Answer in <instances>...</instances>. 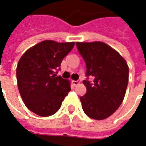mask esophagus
Returning a JSON list of instances; mask_svg holds the SVG:
<instances>
[{
	"label": "esophagus",
	"mask_w": 146,
	"mask_h": 146,
	"mask_svg": "<svg viewBox=\"0 0 146 146\" xmlns=\"http://www.w3.org/2000/svg\"><path fill=\"white\" fill-rule=\"evenodd\" d=\"M72 83H73V85H74V86H78V85L79 84V82L78 81H72Z\"/></svg>",
	"instance_id": "obj_1"
}]
</instances>
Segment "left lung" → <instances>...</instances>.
<instances>
[{"instance_id":"1","label":"left lung","mask_w":146,"mask_h":146,"mask_svg":"<svg viewBox=\"0 0 146 146\" xmlns=\"http://www.w3.org/2000/svg\"><path fill=\"white\" fill-rule=\"evenodd\" d=\"M86 64V75L94 77L93 83L84 80L87 92L80 97L82 107L89 117L102 120L109 117L123 101L129 79V68L116 50L101 42H76Z\"/></svg>"}]
</instances>
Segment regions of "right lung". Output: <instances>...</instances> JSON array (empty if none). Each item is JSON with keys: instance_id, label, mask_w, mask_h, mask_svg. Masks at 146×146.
Segmentation results:
<instances>
[{"instance_id": "right-lung-1", "label": "right lung", "mask_w": 146, "mask_h": 146, "mask_svg": "<svg viewBox=\"0 0 146 146\" xmlns=\"http://www.w3.org/2000/svg\"><path fill=\"white\" fill-rule=\"evenodd\" d=\"M75 42L45 40L27 49L16 68L17 85L27 108L40 116L55 114L71 90L68 79L56 76L55 69L73 48Z\"/></svg>"}]
</instances>
